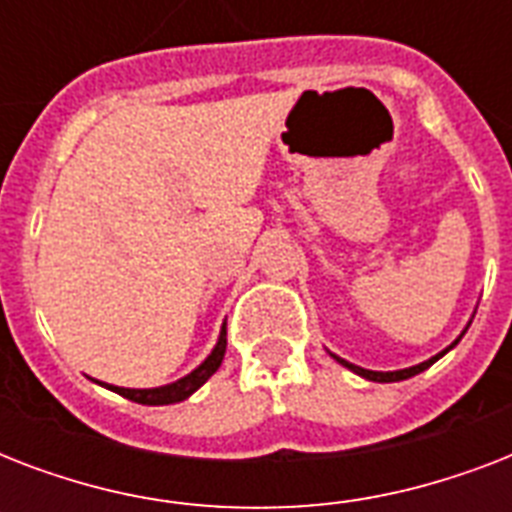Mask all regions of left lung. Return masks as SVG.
<instances>
[{
    "mask_svg": "<svg viewBox=\"0 0 512 512\" xmlns=\"http://www.w3.org/2000/svg\"><path fill=\"white\" fill-rule=\"evenodd\" d=\"M468 327H470V324H468ZM468 327L462 329V335H465V332H468ZM462 335L457 337V340H454L452 345H449V348H446V350H441V353H436V356H430L428 361H422V364H417V366H409V369H396V372H372V369H364V366L350 364V361H345V358L335 356V353H329V356L335 358L337 364L345 366V369H350V372H353V374H358V377H364V380H372V382H401V380H409V377H414V374L425 372V369H428V366L436 364L438 358L446 356V353H449V350H452L454 345H457V342L462 340Z\"/></svg>",
    "mask_w": 512,
    "mask_h": 512,
    "instance_id": "left-lung-1",
    "label": "left lung"
}]
</instances>
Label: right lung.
<instances>
[{"instance_id":"right-lung-1","label":"right lung","mask_w":512,"mask_h":512,"mask_svg":"<svg viewBox=\"0 0 512 512\" xmlns=\"http://www.w3.org/2000/svg\"><path fill=\"white\" fill-rule=\"evenodd\" d=\"M225 345H228V340H225V324H223L212 353H209V356L204 358V361H201L191 374H185V377L170 382V385H159V388H119V385H108V382H98V380L95 382L103 385V388L114 390V393H119V396L130 398V401H135V404H146V406L177 404V401H185L188 396H193V393H196V390H199L201 385H204V382H207L217 369H220L225 356Z\"/></svg>"}]
</instances>
